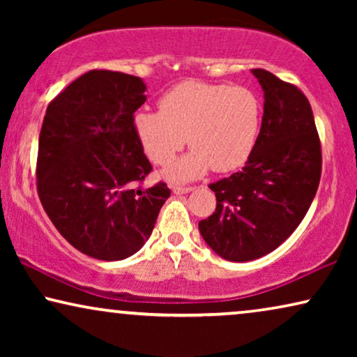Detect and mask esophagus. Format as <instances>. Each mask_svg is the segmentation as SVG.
Listing matches in <instances>:
<instances>
[{"instance_id": "1", "label": "esophagus", "mask_w": 357, "mask_h": 357, "mask_svg": "<svg viewBox=\"0 0 357 357\" xmlns=\"http://www.w3.org/2000/svg\"><path fill=\"white\" fill-rule=\"evenodd\" d=\"M170 188H172V192L175 195H183V193H188L193 190V187H185V185H177V183L170 185Z\"/></svg>"}]
</instances>
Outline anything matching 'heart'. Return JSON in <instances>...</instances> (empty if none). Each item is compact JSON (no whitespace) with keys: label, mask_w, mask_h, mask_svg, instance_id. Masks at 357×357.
Segmentation results:
<instances>
[{"label":"heart","mask_w":357,"mask_h":357,"mask_svg":"<svg viewBox=\"0 0 357 357\" xmlns=\"http://www.w3.org/2000/svg\"><path fill=\"white\" fill-rule=\"evenodd\" d=\"M263 104L245 86L180 82L159 99V112H138L133 126L146 155L162 165L183 148L193 151L165 170L172 180H192L211 167L231 172L255 149Z\"/></svg>","instance_id":"1"}]
</instances>
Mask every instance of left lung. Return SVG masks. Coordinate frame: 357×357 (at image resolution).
Here are the masks:
<instances>
[{
  "mask_svg": "<svg viewBox=\"0 0 357 357\" xmlns=\"http://www.w3.org/2000/svg\"><path fill=\"white\" fill-rule=\"evenodd\" d=\"M263 89V120L242 170L209 183L216 211L199 221L209 247L229 261H250L280 247L309 211L321 175L312 107L299 87L252 70Z\"/></svg>",
  "mask_w": 357,
  "mask_h": 357,
  "instance_id": "left-lung-1",
  "label": "left lung"
}]
</instances>
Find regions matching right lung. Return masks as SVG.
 Wrapping results in <instances>:
<instances>
[{"label": "right lung", "instance_id": "add662e5", "mask_svg": "<svg viewBox=\"0 0 357 357\" xmlns=\"http://www.w3.org/2000/svg\"><path fill=\"white\" fill-rule=\"evenodd\" d=\"M139 77L91 70L47 107L38 136L37 193L58 232L97 260H123L144 245L170 190L146 187L153 170L136 136Z\"/></svg>", "mask_w": 357, "mask_h": 357}]
</instances>
